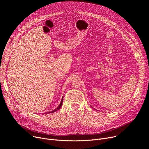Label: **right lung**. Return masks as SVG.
<instances>
[{
    "instance_id": "obj_1",
    "label": "right lung",
    "mask_w": 149,
    "mask_h": 149,
    "mask_svg": "<svg viewBox=\"0 0 149 149\" xmlns=\"http://www.w3.org/2000/svg\"><path fill=\"white\" fill-rule=\"evenodd\" d=\"M63 97H62V100H61V104H60V105H58V107L56 108V109H55V110H53V111H49V112H48V113H47V114H48V113H54L55 111H57L58 110H59V109L61 108V107H62V103H63Z\"/></svg>"
}]
</instances>
